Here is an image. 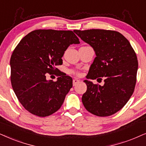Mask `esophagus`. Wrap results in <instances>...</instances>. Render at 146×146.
<instances>
[{
  "instance_id": "esophagus-1",
  "label": "esophagus",
  "mask_w": 146,
  "mask_h": 146,
  "mask_svg": "<svg viewBox=\"0 0 146 146\" xmlns=\"http://www.w3.org/2000/svg\"><path fill=\"white\" fill-rule=\"evenodd\" d=\"M79 82H80V80H79V79H74L73 80V86H75V85H77Z\"/></svg>"
}]
</instances>
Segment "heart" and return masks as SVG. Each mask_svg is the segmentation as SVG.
Wrapping results in <instances>:
<instances>
[{
  "instance_id": "1",
  "label": "heart",
  "mask_w": 146,
  "mask_h": 146,
  "mask_svg": "<svg viewBox=\"0 0 146 146\" xmlns=\"http://www.w3.org/2000/svg\"><path fill=\"white\" fill-rule=\"evenodd\" d=\"M71 72H72V73H73V71H71Z\"/></svg>"
}]
</instances>
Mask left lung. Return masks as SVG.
I'll return each instance as SVG.
<instances>
[{"label":"left lung","instance_id":"1","mask_svg":"<svg viewBox=\"0 0 146 146\" xmlns=\"http://www.w3.org/2000/svg\"><path fill=\"white\" fill-rule=\"evenodd\" d=\"M73 32L93 48L96 56L87 79L103 77L104 82L100 86L84 81L87 85L82 96L84 106L98 117L112 115L126 104L133 93L138 69L135 52L128 40L116 31L92 29Z\"/></svg>","mask_w":146,"mask_h":146}]
</instances>
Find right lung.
Listing matches in <instances>:
<instances>
[{"label": "right lung", "instance_id": "right-lung-1", "mask_svg": "<svg viewBox=\"0 0 146 146\" xmlns=\"http://www.w3.org/2000/svg\"><path fill=\"white\" fill-rule=\"evenodd\" d=\"M72 31L38 29L29 33L17 46L11 57V82L24 108L44 117L61 107L73 87L70 76L57 73L56 82L46 76L58 71L62 57L71 44H79Z\"/></svg>", "mask_w": 146, "mask_h": 146}]
</instances>
